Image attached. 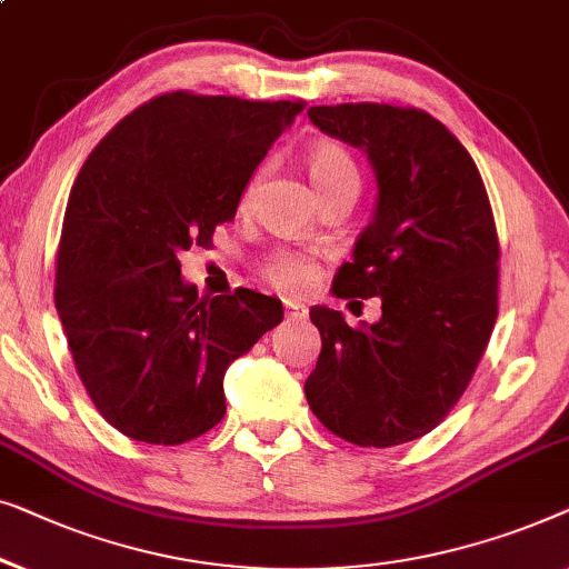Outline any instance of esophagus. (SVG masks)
<instances>
[{
    "label": "esophagus",
    "instance_id": "34e87169",
    "mask_svg": "<svg viewBox=\"0 0 569 569\" xmlns=\"http://www.w3.org/2000/svg\"><path fill=\"white\" fill-rule=\"evenodd\" d=\"M307 315H309V309L303 307V303L286 301V317L288 319H296V322H299V319H307Z\"/></svg>",
    "mask_w": 569,
    "mask_h": 569
}]
</instances>
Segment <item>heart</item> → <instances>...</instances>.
Wrapping results in <instances>:
<instances>
[{"instance_id": "b5f03b06", "label": "heart", "mask_w": 569, "mask_h": 569, "mask_svg": "<svg viewBox=\"0 0 569 569\" xmlns=\"http://www.w3.org/2000/svg\"><path fill=\"white\" fill-rule=\"evenodd\" d=\"M303 167H307L309 180L319 198H330L346 188H358L361 186V174H358V167L346 149L340 147L338 141H315L311 147L303 151ZM266 276L270 283L278 288H301L311 281L315 276V268L301 258H293V254H276L273 260L268 262Z\"/></svg>"}]
</instances>
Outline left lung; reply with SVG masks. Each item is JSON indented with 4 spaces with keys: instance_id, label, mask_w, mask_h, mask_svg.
I'll use <instances>...</instances> for the list:
<instances>
[{
    "instance_id": "8db88e82",
    "label": "left lung",
    "mask_w": 569,
    "mask_h": 569,
    "mask_svg": "<svg viewBox=\"0 0 569 569\" xmlns=\"http://www.w3.org/2000/svg\"><path fill=\"white\" fill-rule=\"evenodd\" d=\"M319 131L361 149L376 178L371 223L338 299H381V319L353 330L311 307L322 353L303 391L311 412L356 446L426 436L459 402L498 319V234L475 159L415 108L348 102L309 108Z\"/></svg>"
}]
</instances>
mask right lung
<instances>
[{
  "mask_svg": "<svg viewBox=\"0 0 569 569\" xmlns=\"http://www.w3.org/2000/svg\"><path fill=\"white\" fill-rule=\"evenodd\" d=\"M301 102L159 94L102 139L71 188L56 260V311L87 395L116 430L178 446L227 412L223 373L283 303L237 288L198 296L180 252L237 213Z\"/></svg>",
  "mask_w": 569,
  "mask_h": 569,
  "instance_id": "1",
  "label": "right lung"
}]
</instances>
